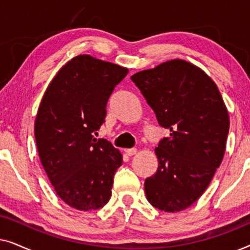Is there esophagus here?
Listing matches in <instances>:
<instances>
[{
    "instance_id": "34e87169",
    "label": "esophagus",
    "mask_w": 250,
    "mask_h": 250,
    "mask_svg": "<svg viewBox=\"0 0 250 250\" xmlns=\"http://www.w3.org/2000/svg\"><path fill=\"white\" fill-rule=\"evenodd\" d=\"M125 152L127 153L128 156H133V155H135L136 152H138V149H135V148H131V149H126L125 150Z\"/></svg>"
}]
</instances>
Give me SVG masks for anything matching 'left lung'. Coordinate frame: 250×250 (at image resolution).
Listing matches in <instances>:
<instances>
[{"label":"left lung","mask_w":250,"mask_h":250,"mask_svg":"<svg viewBox=\"0 0 250 250\" xmlns=\"http://www.w3.org/2000/svg\"><path fill=\"white\" fill-rule=\"evenodd\" d=\"M158 123L170 131L155 149L158 169L145 182L146 199L167 213L186 209L209 186L225 152L230 119L213 80L174 59L131 77Z\"/></svg>","instance_id":"obj_1"}]
</instances>
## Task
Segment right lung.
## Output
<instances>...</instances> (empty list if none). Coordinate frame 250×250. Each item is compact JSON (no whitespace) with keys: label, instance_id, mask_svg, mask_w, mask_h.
Instances as JSON below:
<instances>
[{"label":"right lung","instance_id":"1","mask_svg":"<svg viewBox=\"0 0 250 250\" xmlns=\"http://www.w3.org/2000/svg\"><path fill=\"white\" fill-rule=\"evenodd\" d=\"M127 68L81 54L62 66L37 111L35 140L44 170L60 199L78 210L102 208L111 196L122 153L94 134Z\"/></svg>","mask_w":250,"mask_h":250}]
</instances>
